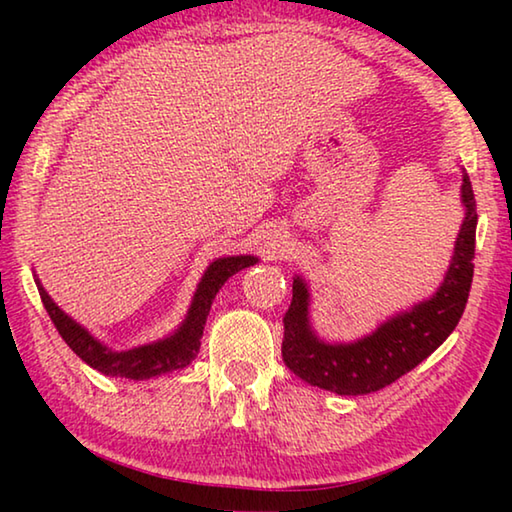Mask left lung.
I'll return each mask as SVG.
<instances>
[{"label":"left lung","instance_id":"obj_1","mask_svg":"<svg viewBox=\"0 0 512 512\" xmlns=\"http://www.w3.org/2000/svg\"><path fill=\"white\" fill-rule=\"evenodd\" d=\"M461 205L465 216L440 287L433 296L388 316L361 339H320L309 318V284L302 275L293 277L282 341V359L293 375L336 395H368L393 384L443 345L463 316L474 275L476 201L467 173L461 183Z\"/></svg>","mask_w":512,"mask_h":512}]
</instances>
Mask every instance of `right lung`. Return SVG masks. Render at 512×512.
Listing matches in <instances>:
<instances>
[{"label": "right lung", "mask_w": 512, "mask_h": 512, "mask_svg": "<svg viewBox=\"0 0 512 512\" xmlns=\"http://www.w3.org/2000/svg\"><path fill=\"white\" fill-rule=\"evenodd\" d=\"M259 259L255 255H230V257H216L198 282L194 291L192 305L187 309V316L169 336L164 339L135 345L131 350H112L106 343L92 336L81 323L65 314L49 293L42 287L40 277L36 275V287L40 291L42 305H45L49 318L54 320L58 334L63 341L72 348L79 357L88 363L90 368L103 372L108 377H121V379H151L167 375L173 370H183L196 359L198 348H201V336L205 329V320L210 316V307L216 298V293L232 277L244 268L257 264Z\"/></svg>", "instance_id": "add662e5"}]
</instances>
